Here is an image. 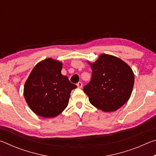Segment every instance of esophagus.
<instances>
[{
  "label": "esophagus",
  "instance_id": "esophagus-1",
  "mask_svg": "<svg viewBox=\"0 0 156 156\" xmlns=\"http://www.w3.org/2000/svg\"><path fill=\"white\" fill-rule=\"evenodd\" d=\"M77 86L78 88H81L82 87H83V83H82L81 82H79V83H77Z\"/></svg>",
  "mask_w": 156,
  "mask_h": 156
}]
</instances>
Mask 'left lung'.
I'll use <instances>...</instances> for the list:
<instances>
[{
  "mask_svg": "<svg viewBox=\"0 0 156 156\" xmlns=\"http://www.w3.org/2000/svg\"><path fill=\"white\" fill-rule=\"evenodd\" d=\"M91 79L84 87L90 103L105 112H114L130 98L134 84L131 67L118 58L101 54L95 62H89Z\"/></svg>",
  "mask_w": 156,
  "mask_h": 156,
  "instance_id": "obj_1",
  "label": "left lung"
}]
</instances>
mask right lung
Instances as JSON below:
<instances>
[{"label":"right lung","mask_w":156,"mask_h":156,"mask_svg":"<svg viewBox=\"0 0 156 156\" xmlns=\"http://www.w3.org/2000/svg\"><path fill=\"white\" fill-rule=\"evenodd\" d=\"M62 63L52 58L38 62L24 86V96L30 109L39 116L54 118L69 103L72 89L77 87L61 73Z\"/></svg>","instance_id":"obj_1"}]
</instances>
